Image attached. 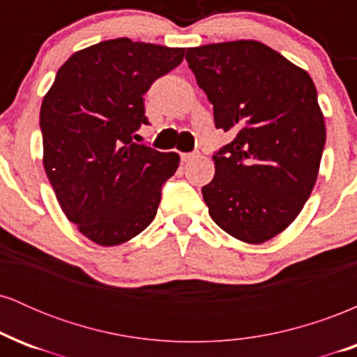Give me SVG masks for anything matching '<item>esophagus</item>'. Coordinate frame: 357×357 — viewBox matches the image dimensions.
<instances>
[{"label":"esophagus","instance_id":"obj_1","mask_svg":"<svg viewBox=\"0 0 357 357\" xmlns=\"http://www.w3.org/2000/svg\"><path fill=\"white\" fill-rule=\"evenodd\" d=\"M196 158H199L198 151H196V153H184V154H181V161H183V162L192 161V159H196Z\"/></svg>","mask_w":357,"mask_h":357}]
</instances>
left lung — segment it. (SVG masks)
Instances as JSON below:
<instances>
[{
  "label": "left lung",
  "mask_w": 357,
  "mask_h": 357,
  "mask_svg": "<svg viewBox=\"0 0 357 357\" xmlns=\"http://www.w3.org/2000/svg\"><path fill=\"white\" fill-rule=\"evenodd\" d=\"M216 129L235 134L202 188L216 225L245 243L282 233L317 181L326 124L310 75L255 40L188 48Z\"/></svg>",
  "instance_id": "1"
}]
</instances>
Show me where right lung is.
I'll use <instances>...</instances> for the list:
<instances>
[{
  "label": "right lung",
  "instance_id": "add662e5",
  "mask_svg": "<svg viewBox=\"0 0 357 357\" xmlns=\"http://www.w3.org/2000/svg\"><path fill=\"white\" fill-rule=\"evenodd\" d=\"M184 48L116 38L75 52L43 97V166L61 211L102 247L146 230L179 155L136 144L144 93Z\"/></svg>",
  "mask_w": 357,
  "mask_h": 357
}]
</instances>
